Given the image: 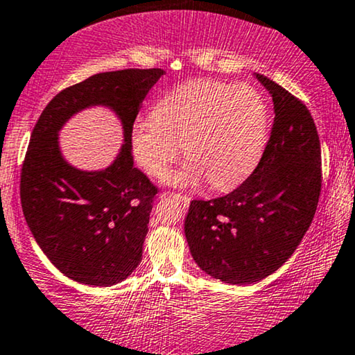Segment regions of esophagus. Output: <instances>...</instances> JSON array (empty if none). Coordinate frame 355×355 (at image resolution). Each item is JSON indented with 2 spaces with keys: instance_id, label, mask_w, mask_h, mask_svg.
I'll list each match as a JSON object with an SVG mask.
<instances>
[{
  "instance_id": "obj_1",
  "label": "esophagus",
  "mask_w": 355,
  "mask_h": 355,
  "mask_svg": "<svg viewBox=\"0 0 355 355\" xmlns=\"http://www.w3.org/2000/svg\"><path fill=\"white\" fill-rule=\"evenodd\" d=\"M162 196H168V198H173V200H177V201H180V203L185 206L190 205V198H188V196H185V195H180V193H170V191H165Z\"/></svg>"
}]
</instances>
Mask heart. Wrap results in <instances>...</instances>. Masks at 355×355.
I'll list each match as a JSON object with an SVG mask.
<instances>
[{"instance_id": "b5f03b06", "label": "heart", "mask_w": 355, "mask_h": 355, "mask_svg": "<svg viewBox=\"0 0 355 355\" xmlns=\"http://www.w3.org/2000/svg\"><path fill=\"white\" fill-rule=\"evenodd\" d=\"M270 111L262 93L249 85L191 80L160 98L152 118L131 129V150L139 167L164 177L182 152L188 157L173 180L190 185L203 180L230 190L257 167L266 149Z\"/></svg>"}]
</instances>
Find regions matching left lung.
Here are the masks:
<instances>
[{
	"instance_id": "1",
	"label": "left lung",
	"mask_w": 355,
	"mask_h": 355,
	"mask_svg": "<svg viewBox=\"0 0 355 355\" xmlns=\"http://www.w3.org/2000/svg\"><path fill=\"white\" fill-rule=\"evenodd\" d=\"M275 118L260 162L234 191L193 200L185 236L201 270L232 285L262 280L295 252L316 213L321 146L302 100L263 75Z\"/></svg>"
}]
</instances>
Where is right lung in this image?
I'll return each mask as SVG.
<instances>
[{
    "label": "right lung",
    "instance_id": "right-lung-1",
    "mask_svg": "<svg viewBox=\"0 0 355 355\" xmlns=\"http://www.w3.org/2000/svg\"><path fill=\"white\" fill-rule=\"evenodd\" d=\"M162 69L105 71L62 89L44 107L21 168V205L35 242L71 280L119 284L139 266L157 187L134 167L131 129ZM105 104L120 116L125 146L110 168L83 173L67 164L56 134L83 107Z\"/></svg>",
    "mask_w": 355,
    "mask_h": 355
}]
</instances>
